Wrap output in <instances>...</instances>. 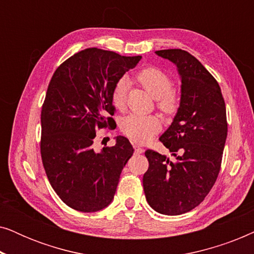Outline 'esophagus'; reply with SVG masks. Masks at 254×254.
<instances>
[{
    "label": "esophagus",
    "instance_id": "1",
    "mask_svg": "<svg viewBox=\"0 0 254 254\" xmlns=\"http://www.w3.org/2000/svg\"><path fill=\"white\" fill-rule=\"evenodd\" d=\"M134 149H135V152H136V154H143V152H144V149L141 148L140 145L135 144L134 145Z\"/></svg>",
    "mask_w": 254,
    "mask_h": 254
}]
</instances>
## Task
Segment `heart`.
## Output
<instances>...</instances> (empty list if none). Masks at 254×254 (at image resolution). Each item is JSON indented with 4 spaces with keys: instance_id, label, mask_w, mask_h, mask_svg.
Returning <instances> with one entry per match:
<instances>
[{
    "instance_id": "1",
    "label": "heart",
    "mask_w": 254,
    "mask_h": 254,
    "mask_svg": "<svg viewBox=\"0 0 254 254\" xmlns=\"http://www.w3.org/2000/svg\"><path fill=\"white\" fill-rule=\"evenodd\" d=\"M137 81L149 95L157 99V107L165 114H173L179 106V97L173 91L171 76L155 67L144 68L137 74ZM127 79L120 78L111 93V102L117 110L126 105ZM161 128V121L152 116L130 114L121 119L120 129L131 141L143 143L150 140Z\"/></svg>"
}]
</instances>
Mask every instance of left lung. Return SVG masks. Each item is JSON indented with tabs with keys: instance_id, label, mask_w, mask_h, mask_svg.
<instances>
[{
	"instance_id": "left-lung-1",
	"label": "left lung",
	"mask_w": 254,
	"mask_h": 254,
	"mask_svg": "<svg viewBox=\"0 0 254 254\" xmlns=\"http://www.w3.org/2000/svg\"><path fill=\"white\" fill-rule=\"evenodd\" d=\"M178 68L180 105L159 141L170 159L148 149L143 190L149 206L164 215H180L202 202L216 182L227 140L228 123L221 88L213 75L189 52L156 51Z\"/></svg>"
}]
</instances>
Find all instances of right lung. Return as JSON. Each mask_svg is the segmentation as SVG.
Wrapping results in <instances>:
<instances>
[{"mask_svg": "<svg viewBox=\"0 0 254 254\" xmlns=\"http://www.w3.org/2000/svg\"><path fill=\"white\" fill-rule=\"evenodd\" d=\"M141 58L86 48L52 76L41 109V159L55 193L72 209L92 213L112 202L134 149L118 136L113 147L96 151L93 140L97 129L112 128L111 93Z\"/></svg>", "mask_w": 254, "mask_h": 254, "instance_id": "obj_1", "label": "right lung"}]
</instances>
